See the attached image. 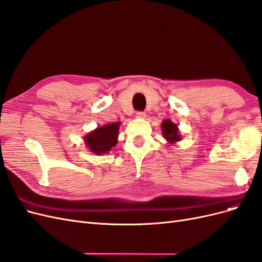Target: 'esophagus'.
<instances>
[{
	"label": "esophagus",
	"mask_w": 262,
	"mask_h": 262,
	"mask_svg": "<svg viewBox=\"0 0 262 262\" xmlns=\"http://www.w3.org/2000/svg\"><path fill=\"white\" fill-rule=\"evenodd\" d=\"M137 117L138 119H146L147 115L145 112H137Z\"/></svg>",
	"instance_id": "34e87169"
}]
</instances>
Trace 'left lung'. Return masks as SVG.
Here are the masks:
<instances>
[{"mask_svg": "<svg viewBox=\"0 0 262 262\" xmlns=\"http://www.w3.org/2000/svg\"><path fill=\"white\" fill-rule=\"evenodd\" d=\"M161 130L163 138L171 145H174L177 141L182 140L179 126L173 123L171 120H164L161 124Z\"/></svg>", "mask_w": 262, "mask_h": 262, "instance_id": "left-lung-1", "label": "left lung"}]
</instances>
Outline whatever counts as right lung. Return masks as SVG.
<instances>
[{
  "label": "right lung",
  "mask_w": 262,
  "mask_h": 262,
  "mask_svg": "<svg viewBox=\"0 0 262 262\" xmlns=\"http://www.w3.org/2000/svg\"><path fill=\"white\" fill-rule=\"evenodd\" d=\"M120 125L121 122H115L100 126V127L89 132L83 136L86 147L96 156L108 154V151H111L117 143Z\"/></svg>",
  "instance_id": "obj_1"
}]
</instances>
